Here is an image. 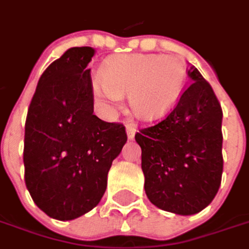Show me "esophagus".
Returning a JSON list of instances; mask_svg holds the SVG:
<instances>
[{
	"label": "esophagus",
	"mask_w": 249,
	"mask_h": 249,
	"mask_svg": "<svg viewBox=\"0 0 249 249\" xmlns=\"http://www.w3.org/2000/svg\"><path fill=\"white\" fill-rule=\"evenodd\" d=\"M136 135V128L133 125H126V136L129 140H133Z\"/></svg>",
	"instance_id": "esophagus-1"
}]
</instances>
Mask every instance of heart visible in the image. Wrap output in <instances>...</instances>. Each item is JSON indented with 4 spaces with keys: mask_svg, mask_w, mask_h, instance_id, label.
Returning <instances> with one entry per match:
<instances>
[{
    "mask_svg": "<svg viewBox=\"0 0 249 249\" xmlns=\"http://www.w3.org/2000/svg\"><path fill=\"white\" fill-rule=\"evenodd\" d=\"M92 92L105 113L113 114L128 96L129 109L142 121L165 117L183 93L187 71L181 60L164 54H124L105 61Z\"/></svg>",
    "mask_w": 249,
    "mask_h": 249,
    "instance_id": "1",
    "label": "heart"
}]
</instances>
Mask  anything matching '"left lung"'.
Masks as SVG:
<instances>
[{"instance_id": "obj_1", "label": "left lung", "mask_w": 249, "mask_h": 249, "mask_svg": "<svg viewBox=\"0 0 249 249\" xmlns=\"http://www.w3.org/2000/svg\"><path fill=\"white\" fill-rule=\"evenodd\" d=\"M189 87L159 124L136 133L145 193L157 208L189 216L212 203L223 173V110L193 65Z\"/></svg>"}]
</instances>
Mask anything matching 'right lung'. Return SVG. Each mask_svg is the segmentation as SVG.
Segmentation results:
<instances>
[{"instance_id":"obj_1","label":"right lung","mask_w":249,"mask_h":249,"mask_svg":"<svg viewBox=\"0 0 249 249\" xmlns=\"http://www.w3.org/2000/svg\"><path fill=\"white\" fill-rule=\"evenodd\" d=\"M94 49L71 48L38 80L25 124V183L49 217L73 220L104 196L108 172L126 142L123 124L93 114Z\"/></svg>"}]
</instances>
